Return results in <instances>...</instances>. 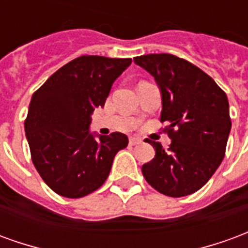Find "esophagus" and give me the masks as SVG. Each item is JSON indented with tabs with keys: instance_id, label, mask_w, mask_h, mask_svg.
<instances>
[{
	"instance_id": "1",
	"label": "esophagus",
	"mask_w": 248,
	"mask_h": 248,
	"mask_svg": "<svg viewBox=\"0 0 248 248\" xmlns=\"http://www.w3.org/2000/svg\"><path fill=\"white\" fill-rule=\"evenodd\" d=\"M129 142H130V145H131V146L140 145V143H142V138H140V137H131Z\"/></svg>"
}]
</instances>
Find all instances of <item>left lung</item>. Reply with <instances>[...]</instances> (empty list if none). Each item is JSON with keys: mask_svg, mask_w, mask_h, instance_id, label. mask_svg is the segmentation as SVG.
Listing matches in <instances>:
<instances>
[{"mask_svg": "<svg viewBox=\"0 0 248 248\" xmlns=\"http://www.w3.org/2000/svg\"><path fill=\"white\" fill-rule=\"evenodd\" d=\"M154 77L162 97L161 122L171 143L149 140L155 156L142 166L149 185L167 197H186L208 182L222 163L231 130L226 93L199 67L171 54L135 57Z\"/></svg>", "mask_w": 248, "mask_h": 248, "instance_id": "left-lung-1", "label": "left lung"}]
</instances>
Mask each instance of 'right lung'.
<instances>
[{"mask_svg": "<svg viewBox=\"0 0 248 248\" xmlns=\"http://www.w3.org/2000/svg\"><path fill=\"white\" fill-rule=\"evenodd\" d=\"M130 63V58L78 57L33 94L25 121L31 161L62 197L82 198L99 188L115 154L129 143L122 133L98 135L89 129L93 111L103 108L114 81Z\"/></svg>", "mask_w": 248, "mask_h": 248, "instance_id": "obj_1", "label": "right lung"}]
</instances>
